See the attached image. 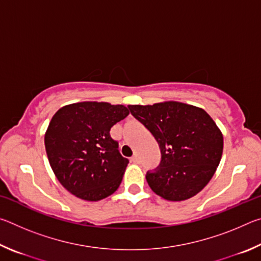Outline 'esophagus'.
Segmentation results:
<instances>
[{
  "instance_id": "obj_1",
  "label": "esophagus",
  "mask_w": 261,
  "mask_h": 261,
  "mask_svg": "<svg viewBox=\"0 0 261 261\" xmlns=\"http://www.w3.org/2000/svg\"><path fill=\"white\" fill-rule=\"evenodd\" d=\"M130 161L131 162H134V163H137V162H139V158H138V155H137V154H135L134 156H131V159H130Z\"/></svg>"
}]
</instances>
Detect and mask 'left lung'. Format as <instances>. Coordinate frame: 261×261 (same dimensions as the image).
<instances>
[{
    "label": "left lung",
    "mask_w": 261,
    "mask_h": 261,
    "mask_svg": "<svg viewBox=\"0 0 261 261\" xmlns=\"http://www.w3.org/2000/svg\"><path fill=\"white\" fill-rule=\"evenodd\" d=\"M131 114L147 127L161 149V163L146 175L149 188L169 201L196 196L213 177L223 152L222 132L204 109L165 101L130 105Z\"/></svg>",
    "instance_id": "obj_1"
}]
</instances>
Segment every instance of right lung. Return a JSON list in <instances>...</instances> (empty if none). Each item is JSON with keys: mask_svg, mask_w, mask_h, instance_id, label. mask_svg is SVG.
I'll list each match as a JSON object with an SVG mask.
<instances>
[{"mask_svg": "<svg viewBox=\"0 0 261 261\" xmlns=\"http://www.w3.org/2000/svg\"><path fill=\"white\" fill-rule=\"evenodd\" d=\"M129 113L123 105L84 101L64 106L53 116L45 134L48 161L73 196L99 201L120 187L129 160L118 152L110 129Z\"/></svg>", "mask_w": 261, "mask_h": 261, "instance_id": "obj_1", "label": "right lung"}]
</instances>
